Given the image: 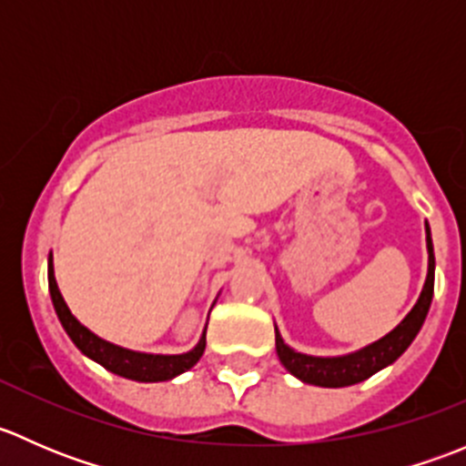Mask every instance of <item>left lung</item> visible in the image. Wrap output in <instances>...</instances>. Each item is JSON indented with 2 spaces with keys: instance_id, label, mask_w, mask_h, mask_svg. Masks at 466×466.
Returning <instances> with one entry per match:
<instances>
[{
  "instance_id": "left-lung-1",
  "label": "left lung",
  "mask_w": 466,
  "mask_h": 466,
  "mask_svg": "<svg viewBox=\"0 0 466 466\" xmlns=\"http://www.w3.org/2000/svg\"><path fill=\"white\" fill-rule=\"evenodd\" d=\"M426 252H429V272H426L424 289L417 298L415 307L410 309L406 318L397 324L390 333L379 338L372 345L356 350L351 354L342 356H311L293 350L284 342L279 329L275 324V347L281 365L299 379L302 383L320 385V388H347V385L360 383L372 374L380 372L383 368L392 365L403 351L410 347L420 333L421 324L429 316L431 302H433V286H435V255H433V238H431V228L426 223Z\"/></svg>"
}]
</instances>
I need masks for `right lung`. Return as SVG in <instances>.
Instances as JSON below:
<instances>
[{"mask_svg": "<svg viewBox=\"0 0 466 466\" xmlns=\"http://www.w3.org/2000/svg\"><path fill=\"white\" fill-rule=\"evenodd\" d=\"M49 293L51 302H54L56 316H58L60 324L67 331V336L72 338L74 345L92 359L94 363H98L101 368H106L107 372L116 374V377H124L130 380H139V383H157V380H171L177 374L187 372V370L194 368L200 360V356L205 354V333L207 327L203 329V336H200L198 345L194 350L185 351V354H146V351H135L126 350V347L115 345V342H107L103 338H98L96 333L89 331L86 324L76 320V316H72L67 302L63 299L58 289V281L54 275V257L49 255Z\"/></svg>", "mask_w": 466, "mask_h": 466, "instance_id": "obj_1", "label": "right lung"}]
</instances>
